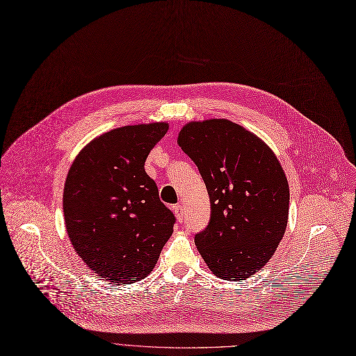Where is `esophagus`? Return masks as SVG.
I'll use <instances>...</instances> for the list:
<instances>
[{
  "mask_svg": "<svg viewBox=\"0 0 356 356\" xmlns=\"http://www.w3.org/2000/svg\"><path fill=\"white\" fill-rule=\"evenodd\" d=\"M174 212H175L177 220H178L179 222H182V221H184V218H185L184 207H182V205H175V207H174Z\"/></svg>",
  "mask_w": 356,
  "mask_h": 356,
  "instance_id": "obj_1",
  "label": "esophagus"
}]
</instances>
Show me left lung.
<instances>
[{
	"mask_svg": "<svg viewBox=\"0 0 356 356\" xmlns=\"http://www.w3.org/2000/svg\"><path fill=\"white\" fill-rule=\"evenodd\" d=\"M178 145L195 162L211 201L197 250L215 277L250 278L286 229L289 185L280 159L254 132L224 118L185 124Z\"/></svg>",
	"mask_w": 356,
	"mask_h": 356,
	"instance_id": "obj_1",
	"label": "left lung"
}]
</instances>
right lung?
Returning a JSON list of instances; mask_svg holds the SVG:
<instances>
[{
	"mask_svg": "<svg viewBox=\"0 0 356 356\" xmlns=\"http://www.w3.org/2000/svg\"><path fill=\"white\" fill-rule=\"evenodd\" d=\"M168 122L125 125L98 135L72 161L63 209L74 251L105 281L148 277L174 232L175 216L144 168Z\"/></svg>",
	"mask_w": 356,
	"mask_h": 356,
	"instance_id": "add662e5",
	"label": "right lung"
}]
</instances>
